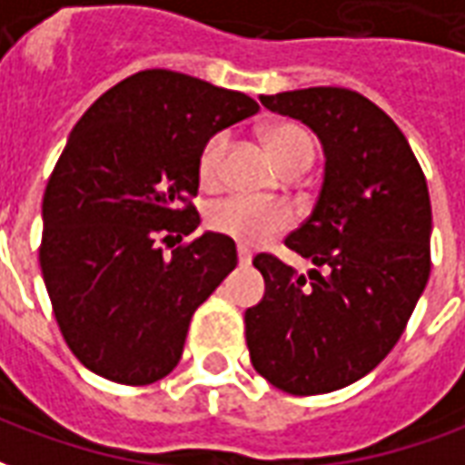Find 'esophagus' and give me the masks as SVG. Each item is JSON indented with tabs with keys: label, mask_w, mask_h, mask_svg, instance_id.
Masks as SVG:
<instances>
[{
	"label": "esophagus",
	"mask_w": 465,
	"mask_h": 465,
	"mask_svg": "<svg viewBox=\"0 0 465 465\" xmlns=\"http://www.w3.org/2000/svg\"><path fill=\"white\" fill-rule=\"evenodd\" d=\"M249 263H252V252L239 246V266H249Z\"/></svg>",
	"instance_id": "1"
}]
</instances>
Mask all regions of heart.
<instances>
[{
	"label": "heart",
	"mask_w": 465,
	"mask_h": 465,
	"mask_svg": "<svg viewBox=\"0 0 465 465\" xmlns=\"http://www.w3.org/2000/svg\"><path fill=\"white\" fill-rule=\"evenodd\" d=\"M263 142L272 152L273 162L282 166L283 172L289 169H302L306 172L313 162L316 143L313 136L299 124H273L263 132ZM229 146L226 134H216L203 143L202 156H199V179L203 186H216L222 182L223 153ZM206 223L213 232L229 236L233 242L243 246H259L269 242L272 236L289 229L292 212L276 202H259L249 196H229L222 202H213L206 212Z\"/></svg>",
	"instance_id": "1"
}]
</instances>
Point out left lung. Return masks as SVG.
Instances as JSON below:
<instances>
[{"label": "left lung", "instance_id": "8db88e82", "mask_svg": "<svg viewBox=\"0 0 465 465\" xmlns=\"http://www.w3.org/2000/svg\"><path fill=\"white\" fill-rule=\"evenodd\" d=\"M322 139L323 183L286 246L309 276L259 253L263 299L246 309L253 369L276 389L316 396L363 379L396 346L430 273V199L406 136L341 86L259 96Z\"/></svg>", "mask_w": 465, "mask_h": 465}]
</instances>
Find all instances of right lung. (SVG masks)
Returning a JSON list of instances; mask_svg holds the SVG:
<instances>
[{
	"mask_svg": "<svg viewBox=\"0 0 465 465\" xmlns=\"http://www.w3.org/2000/svg\"><path fill=\"white\" fill-rule=\"evenodd\" d=\"M259 112L252 96L169 69L126 76L69 134L42 203L39 263L59 331L86 369L146 386L179 363L193 312L236 269V243L199 226V156Z\"/></svg>",
	"mask_w": 465,
	"mask_h": 465,
	"instance_id": "add662e5",
	"label": "right lung"
}]
</instances>
